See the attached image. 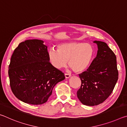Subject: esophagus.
I'll return each mask as SVG.
<instances>
[{"instance_id": "esophagus-1", "label": "esophagus", "mask_w": 127, "mask_h": 127, "mask_svg": "<svg viewBox=\"0 0 127 127\" xmlns=\"http://www.w3.org/2000/svg\"><path fill=\"white\" fill-rule=\"evenodd\" d=\"M64 75H65V77L66 78H69L70 76H71V74H70L65 73Z\"/></svg>"}]
</instances>
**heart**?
Returning <instances> with one entry per match:
<instances>
[{
    "instance_id": "1",
    "label": "heart",
    "mask_w": 127,
    "mask_h": 127,
    "mask_svg": "<svg viewBox=\"0 0 127 127\" xmlns=\"http://www.w3.org/2000/svg\"><path fill=\"white\" fill-rule=\"evenodd\" d=\"M95 51L91 45L82 42L72 41L58 45L57 50L48 52L49 61L56 69H61L68 64L74 72L81 73L87 69L93 61Z\"/></svg>"
}]
</instances>
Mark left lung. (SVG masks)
Returning a JSON list of instances; mask_svg holds the SVG:
<instances>
[{"instance_id": "1", "label": "left lung", "mask_w": 127, "mask_h": 127, "mask_svg": "<svg viewBox=\"0 0 127 127\" xmlns=\"http://www.w3.org/2000/svg\"><path fill=\"white\" fill-rule=\"evenodd\" d=\"M97 55L86 71L79 74L81 86L77 97L83 105L101 104L110 95L118 79L117 57L106 43L94 41Z\"/></svg>"}]
</instances>
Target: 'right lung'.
I'll use <instances>...</instances> for the list:
<instances>
[{
  "label": "right lung",
  "mask_w": 127,
  "mask_h": 127,
  "mask_svg": "<svg viewBox=\"0 0 127 127\" xmlns=\"http://www.w3.org/2000/svg\"><path fill=\"white\" fill-rule=\"evenodd\" d=\"M41 40H28L15 49L8 70L15 96L25 103L41 105L48 101L55 85L65 79L51 65L48 46Z\"/></svg>",
  "instance_id": "1"
}]
</instances>
